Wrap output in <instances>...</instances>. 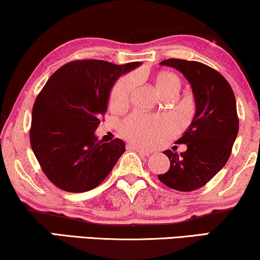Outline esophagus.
<instances>
[{
  "instance_id": "34e87169",
  "label": "esophagus",
  "mask_w": 260,
  "mask_h": 260,
  "mask_svg": "<svg viewBox=\"0 0 260 260\" xmlns=\"http://www.w3.org/2000/svg\"><path fill=\"white\" fill-rule=\"evenodd\" d=\"M127 148L129 149H133V150H135V151H137L138 154H141V155H143V156H149L151 154L150 151H148V150H144V149H142V148H140V147H135V145H127Z\"/></svg>"
}]
</instances>
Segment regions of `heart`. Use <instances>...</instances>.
<instances>
[{"label": "heart", "mask_w": 260, "mask_h": 260, "mask_svg": "<svg viewBox=\"0 0 260 260\" xmlns=\"http://www.w3.org/2000/svg\"><path fill=\"white\" fill-rule=\"evenodd\" d=\"M135 78L125 76L119 78L113 84L109 95V106L112 110L124 108L129 102L131 92L134 90ZM154 85L157 93L163 95L179 92L181 80L175 73L159 72L154 78ZM120 134L126 140L144 148H150L159 141V138L173 130V122L169 118L145 116L141 113H133L126 117L120 124Z\"/></svg>", "instance_id": "b5f03b06"}]
</instances>
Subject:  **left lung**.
Returning <instances> with one entry per match:
<instances>
[{
	"instance_id": "8db88e82",
	"label": "left lung",
	"mask_w": 260,
	"mask_h": 260,
	"mask_svg": "<svg viewBox=\"0 0 260 260\" xmlns=\"http://www.w3.org/2000/svg\"><path fill=\"white\" fill-rule=\"evenodd\" d=\"M159 63L174 67L187 78L197 112L177 141L186 144L187 150L163 152L170 167L158 180L172 189L191 191L209 182L229 161L239 131L236 97L229 81L205 63L183 59H167Z\"/></svg>"
}]
</instances>
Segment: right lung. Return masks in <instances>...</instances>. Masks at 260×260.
<instances>
[{
  "label": "right lung",
  "instance_id": "add662e5",
  "mask_svg": "<svg viewBox=\"0 0 260 260\" xmlns=\"http://www.w3.org/2000/svg\"><path fill=\"white\" fill-rule=\"evenodd\" d=\"M140 65L73 60L56 70L38 94L31 112L30 145L42 172L60 189H93L125 151L122 140L103 143L94 130L105 116L113 83Z\"/></svg>",
  "mask_w": 260,
  "mask_h": 260
}]
</instances>
